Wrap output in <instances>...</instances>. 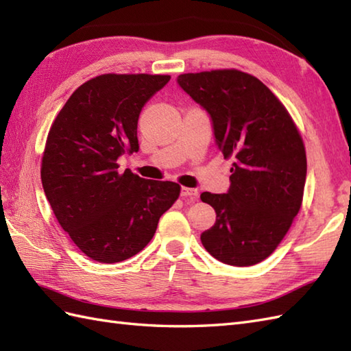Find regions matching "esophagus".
I'll use <instances>...</instances> for the list:
<instances>
[{"instance_id": "esophagus-1", "label": "esophagus", "mask_w": 351, "mask_h": 351, "mask_svg": "<svg viewBox=\"0 0 351 351\" xmlns=\"http://www.w3.org/2000/svg\"><path fill=\"white\" fill-rule=\"evenodd\" d=\"M181 196L184 197H190V199H196L199 196V191L196 189H187V187H182L181 189Z\"/></svg>"}]
</instances>
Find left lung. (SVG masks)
<instances>
[{
	"mask_svg": "<svg viewBox=\"0 0 351 351\" xmlns=\"http://www.w3.org/2000/svg\"><path fill=\"white\" fill-rule=\"evenodd\" d=\"M176 81L210 114L223 156L234 158L229 190L200 195L217 215L200 241L225 264H258L278 247L300 210L306 181L300 134L270 88L249 73H182Z\"/></svg>",
	"mask_w": 351,
	"mask_h": 351,
	"instance_id": "1",
	"label": "left lung"
}]
</instances>
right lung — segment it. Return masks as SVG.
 <instances>
[{
  "instance_id": "add662e5",
  "label": "right lung",
  "mask_w": 351,
  "mask_h": 351,
  "mask_svg": "<svg viewBox=\"0 0 351 351\" xmlns=\"http://www.w3.org/2000/svg\"><path fill=\"white\" fill-rule=\"evenodd\" d=\"M169 75L106 73L72 93L52 123L40 178L64 232L104 264L137 255L180 196L176 182L143 180L117 160L138 151L137 122Z\"/></svg>"
}]
</instances>
